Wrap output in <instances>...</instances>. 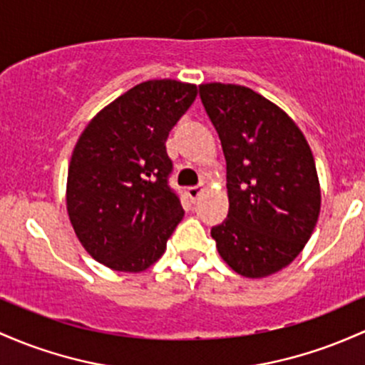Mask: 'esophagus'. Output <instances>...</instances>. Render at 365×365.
Segmentation results:
<instances>
[{"mask_svg": "<svg viewBox=\"0 0 365 365\" xmlns=\"http://www.w3.org/2000/svg\"><path fill=\"white\" fill-rule=\"evenodd\" d=\"M202 194V187H190L189 190H187V195L190 197L192 202H195L199 199V195Z\"/></svg>", "mask_w": 365, "mask_h": 365, "instance_id": "esophagus-1", "label": "esophagus"}]
</instances>
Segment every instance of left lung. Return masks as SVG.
Instances as JSON below:
<instances>
[{"label": "left lung", "mask_w": 365, "mask_h": 365, "mask_svg": "<svg viewBox=\"0 0 365 365\" xmlns=\"http://www.w3.org/2000/svg\"><path fill=\"white\" fill-rule=\"evenodd\" d=\"M199 95L227 161L228 215L211 237L232 270L268 277L302 253L317 225L314 154L293 119L251 88L206 83Z\"/></svg>", "instance_id": "obj_1"}]
</instances>
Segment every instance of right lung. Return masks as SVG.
<instances>
[{"label":"right lung","instance_id":"add662e5","mask_svg":"<svg viewBox=\"0 0 365 365\" xmlns=\"http://www.w3.org/2000/svg\"><path fill=\"white\" fill-rule=\"evenodd\" d=\"M197 86L150 79L86 124L67 171V215L86 253L118 272L147 270L166 251L183 207L168 187L166 140Z\"/></svg>","mask_w":365,"mask_h":365}]
</instances>
